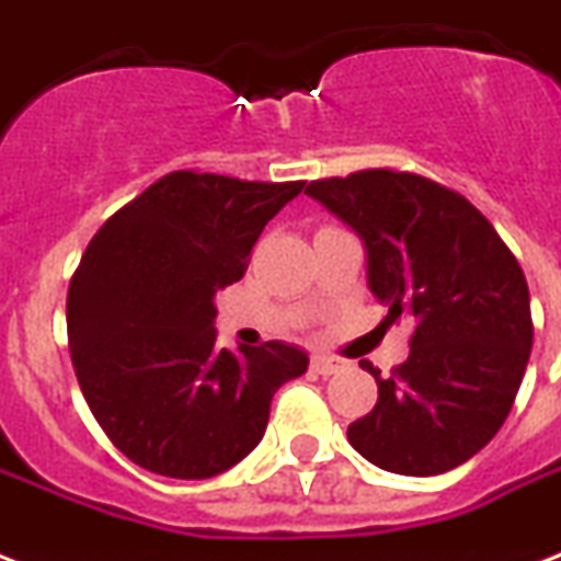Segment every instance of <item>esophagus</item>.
I'll return each instance as SVG.
<instances>
[{"label":"esophagus","instance_id":"1","mask_svg":"<svg viewBox=\"0 0 561 561\" xmlns=\"http://www.w3.org/2000/svg\"><path fill=\"white\" fill-rule=\"evenodd\" d=\"M311 369L317 375H334L346 369V360L334 358V355H311Z\"/></svg>","mask_w":561,"mask_h":561}]
</instances>
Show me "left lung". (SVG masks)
Instances as JSON below:
<instances>
[{
	"label": "left lung",
	"mask_w": 561,
	"mask_h": 561,
	"mask_svg": "<svg viewBox=\"0 0 561 561\" xmlns=\"http://www.w3.org/2000/svg\"><path fill=\"white\" fill-rule=\"evenodd\" d=\"M367 250L369 290L410 317V355L352 422V448L392 474L427 478L474 457L501 431L533 350L522 264L462 194L410 171L369 169L306 186Z\"/></svg>",
	"instance_id": "left-lung-1"
}]
</instances>
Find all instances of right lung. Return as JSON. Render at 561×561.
<instances>
[{"label": "right lung", "mask_w": 561, "mask_h": 561, "mask_svg": "<svg viewBox=\"0 0 561 561\" xmlns=\"http://www.w3.org/2000/svg\"><path fill=\"white\" fill-rule=\"evenodd\" d=\"M297 183L174 171L107 218L66 297L69 355L110 443L136 466L215 478L262 443L297 346H215V294L238 282Z\"/></svg>", "instance_id": "1"}]
</instances>
